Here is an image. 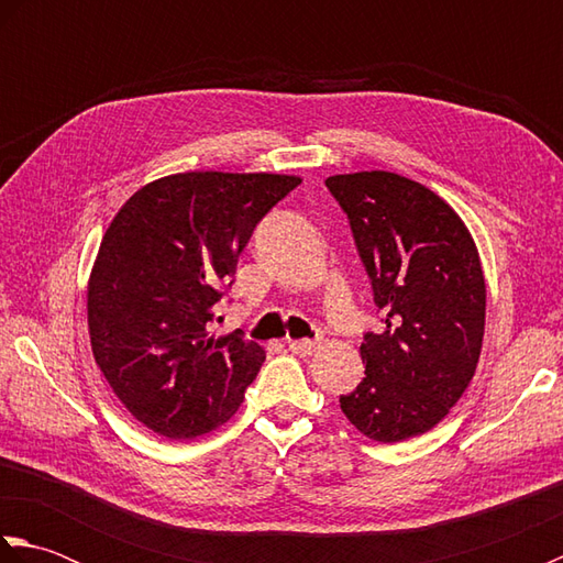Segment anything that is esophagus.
Segmentation results:
<instances>
[{
	"mask_svg": "<svg viewBox=\"0 0 563 563\" xmlns=\"http://www.w3.org/2000/svg\"><path fill=\"white\" fill-rule=\"evenodd\" d=\"M288 345L297 355H312L319 349V341H288Z\"/></svg>",
	"mask_w": 563,
	"mask_h": 563,
	"instance_id": "1",
	"label": "esophagus"
}]
</instances>
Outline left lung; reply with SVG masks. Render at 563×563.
I'll return each instance as SVG.
<instances>
[{
    "label": "left lung",
    "mask_w": 563,
    "mask_h": 563,
    "mask_svg": "<svg viewBox=\"0 0 563 563\" xmlns=\"http://www.w3.org/2000/svg\"><path fill=\"white\" fill-rule=\"evenodd\" d=\"M349 214L382 331L365 333V377L341 411L377 442L435 428L470 387L482 355L486 283L462 218L423 184L391 172L327 178Z\"/></svg>",
    "instance_id": "obj_1"
}]
</instances>
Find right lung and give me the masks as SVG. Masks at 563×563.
Masks as SVG:
<instances>
[{
	"label": "right lung",
	"mask_w": 563,
	"mask_h": 563,
	"mask_svg": "<svg viewBox=\"0 0 563 563\" xmlns=\"http://www.w3.org/2000/svg\"><path fill=\"white\" fill-rule=\"evenodd\" d=\"M288 174L186 172L142 186L106 230L87 285L91 353L142 426L194 440L236 413L266 351L208 321Z\"/></svg>",
	"instance_id": "obj_1"
}]
</instances>
